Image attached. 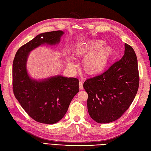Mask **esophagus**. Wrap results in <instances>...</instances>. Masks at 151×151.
Instances as JSON below:
<instances>
[{"instance_id":"esophagus-1","label":"esophagus","mask_w":151,"mask_h":151,"mask_svg":"<svg viewBox=\"0 0 151 151\" xmlns=\"http://www.w3.org/2000/svg\"><path fill=\"white\" fill-rule=\"evenodd\" d=\"M79 88H80L81 90H82V89L83 88V82H82V81H80V82H79Z\"/></svg>"}]
</instances>
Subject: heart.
<instances>
[{"mask_svg": "<svg viewBox=\"0 0 151 151\" xmlns=\"http://www.w3.org/2000/svg\"><path fill=\"white\" fill-rule=\"evenodd\" d=\"M104 41L98 40L91 42L79 48L77 53L85 55L84 64L86 70L91 73L98 72L105 68L112 55V49L110 46H104ZM68 64L72 68H76V64L72 58L68 60Z\"/></svg>", "mask_w": 151, "mask_h": 151, "instance_id": "heart-1", "label": "heart"}]
</instances>
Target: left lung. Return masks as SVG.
I'll return each mask as SVG.
<instances>
[{
	"label": "left lung",
	"mask_w": 151,
	"mask_h": 151,
	"mask_svg": "<svg viewBox=\"0 0 151 151\" xmlns=\"http://www.w3.org/2000/svg\"><path fill=\"white\" fill-rule=\"evenodd\" d=\"M122 58L101 74L86 79L88 111L94 121L108 123L122 116L133 101L139 84L137 59L130 45L125 43Z\"/></svg>",
	"instance_id": "left-lung-1"
}]
</instances>
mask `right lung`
<instances>
[{
  "label": "right lung",
  "mask_w": 151,
  "mask_h": 151,
  "mask_svg": "<svg viewBox=\"0 0 151 151\" xmlns=\"http://www.w3.org/2000/svg\"><path fill=\"white\" fill-rule=\"evenodd\" d=\"M62 31L41 33L22 46L13 62L12 86L17 100L28 115L36 122L54 124L67 112L71 100L79 91V81L74 77L59 76L43 81L32 79L26 63L29 52L41 45L58 43Z\"/></svg>",
  "instance_id": "obj_1"
}]
</instances>
